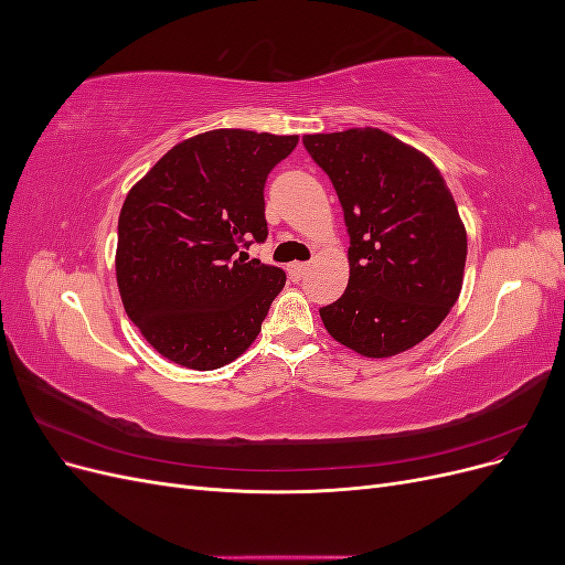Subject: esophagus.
<instances>
[{
    "instance_id": "1",
    "label": "esophagus",
    "mask_w": 565,
    "mask_h": 565,
    "mask_svg": "<svg viewBox=\"0 0 565 565\" xmlns=\"http://www.w3.org/2000/svg\"><path fill=\"white\" fill-rule=\"evenodd\" d=\"M287 273H289V278H292V280H301L306 273H309V264H299V262L297 264H289Z\"/></svg>"
}]
</instances>
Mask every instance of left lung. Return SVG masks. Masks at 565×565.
<instances>
[{"instance_id": "left-lung-1", "label": "left lung", "mask_w": 565, "mask_h": 565, "mask_svg": "<svg viewBox=\"0 0 565 565\" xmlns=\"http://www.w3.org/2000/svg\"><path fill=\"white\" fill-rule=\"evenodd\" d=\"M344 210L349 287L320 318L339 344L365 358L417 347L455 306L467 231L446 179L417 148L382 129L306 134Z\"/></svg>"}]
</instances>
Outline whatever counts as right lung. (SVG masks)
<instances>
[{
    "mask_svg": "<svg viewBox=\"0 0 565 565\" xmlns=\"http://www.w3.org/2000/svg\"><path fill=\"white\" fill-rule=\"evenodd\" d=\"M299 136L214 129L191 136L127 193L115 273L125 311L167 361L216 370L243 355L285 287V270L235 259L264 243V185Z\"/></svg>",
    "mask_w": 565,
    "mask_h": 565,
    "instance_id": "obj_1",
    "label": "right lung"
}]
</instances>
